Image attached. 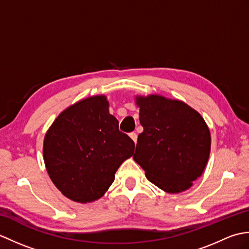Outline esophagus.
I'll return each mask as SVG.
<instances>
[{
    "label": "esophagus",
    "mask_w": 249,
    "mask_h": 249,
    "mask_svg": "<svg viewBox=\"0 0 249 249\" xmlns=\"http://www.w3.org/2000/svg\"><path fill=\"white\" fill-rule=\"evenodd\" d=\"M129 136H130V138L134 140L135 143H137V139H138V135H137V134L135 133V131H133V133L129 134Z\"/></svg>",
    "instance_id": "34e87169"
}]
</instances>
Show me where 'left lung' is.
Segmentation results:
<instances>
[{"mask_svg":"<svg viewBox=\"0 0 249 249\" xmlns=\"http://www.w3.org/2000/svg\"><path fill=\"white\" fill-rule=\"evenodd\" d=\"M143 131L134 160L151 183L168 193L188 189L202 174L211 149L210 130L197 111L160 95L137 97Z\"/></svg>","mask_w":249,"mask_h":249,"instance_id":"8db88e82","label":"left lung"}]
</instances>
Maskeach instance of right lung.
<instances>
[{
  "label": "right lung",
  "mask_w": 249,
  "mask_h": 249,
  "mask_svg": "<svg viewBox=\"0 0 249 249\" xmlns=\"http://www.w3.org/2000/svg\"><path fill=\"white\" fill-rule=\"evenodd\" d=\"M105 96L81 100L63 111L47 131L44 160L60 192L76 202L103 197L135 143L119 130Z\"/></svg>",
  "instance_id": "1"
}]
</instances>
